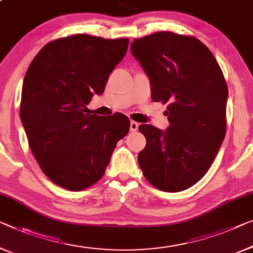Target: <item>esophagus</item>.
Returning <instances> with one entry per match:
<instances>
[{"instance_id":"34e87169","label":"esophagus","mask_w":253,"mask_h":253,"mask_svg":"<svg viewBox=\"0 0 253 253\" xmlns=\"http://www.w3.org/2000/svg\"><path fill=\"white\" fill-rule=\"evenodd\" d=\"M138 123L134 122V120H131L130 122V131H136L138 129Z\"/></svg>"}]
</instances>
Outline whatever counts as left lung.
<instances>
[{
  "instance_id": "obj_1",
  "label": "left lung",
  "mask_w": 253,
  "mask_h": 253,
  "mask_svg": "<svg viewBox=\"0 0 253 253\" xmlns=\"http://www.w3.org/2000/svg\"><path fill=\"white\" fill-rule=\"evenodd\" d=\"M151 82L154 102L168 104L166 131L138 127L146 145L137 160L148 182L180 192L209 170L226 134L228 88L216 58L194 36L157 32L130 45Z\"/></svg>"
}]
</instances>
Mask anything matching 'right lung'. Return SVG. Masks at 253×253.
Listing matches in <instances>:
<instances>
[{
  "label": "right lung",
  "instance_id": "1",
  "mask_svg": "<svg viewBox=\"0 0 253 253\" xmlns=\"http://www.w3.org/2000/svg\"><path fill=\"white\" fill-rule=\"evenodd\" d=\"M129 40L76 34L51 41L36 54L24 79L20 118L40 168L60 187L83 191L102 178L128 117L90 115L125 56Z\"/></svg>",
  "mask_w": 253,
  "mask_h": 253
}]
</instances>
